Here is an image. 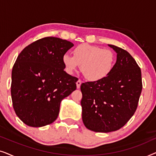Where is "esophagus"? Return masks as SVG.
Wrapping results in <instances>:
<instances>
[{"label": "esophagus", "instance_id": "34e87169", "mask_svg": "<svg viewBox=\"0 0 156 156\" xmlns=\"http://www.w3.org/2000/svg\"><path fill=\"white\" fill-rule=\"evenodd\" d=\"M81 84H82V82H81L80 80H78L77 82H76V88H77V89H80V86H81Z\"/></svg>", "mask_w": 156, "mask_h": 156}]
</instances>
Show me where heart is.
Masks as SVG:
<instances>
[{
	"label": "heart",
	"mask_w": 156,
	"mask_h": 156,
	"mask_svg": "<svg viewBox=\"0 0 156 156\" xmlns=\"http://www.w3.org/2000/svg\"><path fill=\"white\" fill-rule=\"evenodd\" d=\"M62 62L65 72L72 74L79 65L84 77L89 82L101 81L109 75L114 69L116 57L112 51L100 47L82 44L73 50V56L64 54Z\"/></svg>",
	"instance_id": "b5f03b06"
}]
</instances>
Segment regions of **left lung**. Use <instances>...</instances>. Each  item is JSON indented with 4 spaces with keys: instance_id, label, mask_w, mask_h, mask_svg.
<instances>
[{
    "instance_id": "obj_1",
    "label": "left lung",
    "mask_w": 156,
    "mask_h": 156,
    "mask_svg": "<svg viewBox=\"0 0 156 156\" xmlns=\"http://www.w3.org/2000/svg\"><path fill=\"white\" fill-rule=\"evenodd\" d=\"M116 53L112 72L104 80L82 83V121L91 131L108 133L123 127L135 113L142 90L141 71L127 51Z\"/></svg>"
}]
</instances>
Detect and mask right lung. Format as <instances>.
<instances>
[{"label": "right lung", "instance_id": "add662e5", "mask_svg": "<svg viewBox=\"0 0 156 156\" xmlns=\"http://www.w3.org/2000/svg\"><path fill=\"white\" fill-rule=\"evenodd\" d=\"M74 46L58 37L33 42L19 54L12 70L15 112L25 124L42 127L56 120L59 106L76 88L78 79L64 71L62 55Z\"/></svg>", "mask_w": 156, "mask_h": 156}]
</instances>
